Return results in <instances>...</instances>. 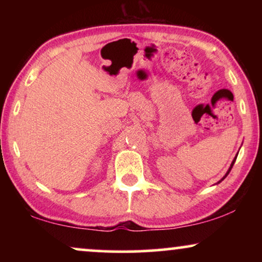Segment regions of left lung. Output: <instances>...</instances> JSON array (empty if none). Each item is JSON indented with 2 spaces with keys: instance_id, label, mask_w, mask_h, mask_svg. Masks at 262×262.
I'll list each match as a JSON object with an SVG mask.
<instances>
[{
  "instance_id": "left-lung-1",
  "label": "left lung",
  "mask_w": 262,
  "mask_h": 262,
  "mask_svg": "<svg viewBox=\"0 0 262 262\" xmlns=\"http://www.w3.org/2000/svg\"><path fill=\"white\" fill-rule=\"evenodd\" d=\"M236 157H237V155H236V156H235V159H234V160H232V162H231V164H230V167H229V169H228V171H227V173H225V175H224V177H223V178H222V179H221V180L217 182V184H220V182H222V181H223V180H224V179L228 177V174H229V173H230L231 168H232V166H234V163H235V161H236Z\"/></svg>"
}]
</instances>
